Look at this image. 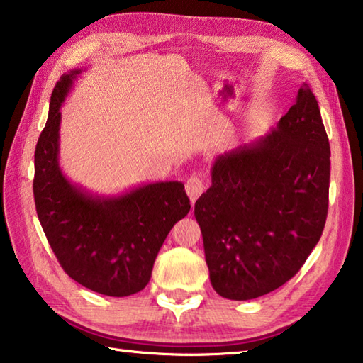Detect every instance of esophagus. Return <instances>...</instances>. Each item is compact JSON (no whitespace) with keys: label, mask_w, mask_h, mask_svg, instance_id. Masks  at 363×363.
Segmentation results:
<instances>
[{"label":"esophagus","mask_w":363,"mask_h":363,"mask_svg":"<svg viewBox=\"0 0 363 363\" xmlns=\"http://www.w3.org/2000/svg\"><path fill=\"white\" fill-rule=\"evenodd\" d=\"M203 190H205V184H203V181L200 179V177H196V176L189 177L187 182H186V192H187L189 199H190V201H192V203H195L196 199H199V196L203 194Z\"/></svg>","instance_id":"obj_1"}]
</instances>
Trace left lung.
I'll return each instance as SVG.
<instances>
[{
  "mask_svg": "<svg viewBox=\"0 0 363 363\" xmlns=\"http://www.w3.org/2000/svg\"><path fill=\"white\" fill-rule=\"evenodd\" d=\"M328 187V138L303 83L277 126L214 158L195 201L214 291L247 301L286 284L320 240Z\"/></svg>",
  "mask_w": 363,
  "mask_h": 363,
  "instance_id": "8db88e82",
  "label": "left lung"
}]
</instances>
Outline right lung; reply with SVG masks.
<instances>
[{
  "instance_id": "add662e5",
  "label": "right lung",
  "mask_w": 363,
  "mask_h": 363,
  "mask_svg": "<svg viewBox=\"0 0 363 363\" xmlns=\"http://www.w3.org/2000/svg\"><path fill=\"white\" fill-rule=\"evenodd\" d=\"M83 69L64 73L35 150L33 195L54 255L70 277L89 290L123 298L144 290L160 248L187 216L190 200L179 181L140 184L99 195L73 184L59 164L60 107Z\"/></svg>"
}]
</instances>
